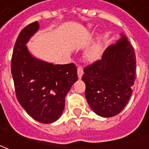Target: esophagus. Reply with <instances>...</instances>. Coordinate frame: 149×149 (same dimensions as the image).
Returning a JSON list of instances; mask_svg holds the SVG:
<instances>
[{
  "mask_svg": "<svg viewBox=\"0 0 149 149\" xmlns=\"http://www.w3.org/2000/svg\"><path fill=\"white\" fill-rule=\"evenodd\" d=\"M77 72H78V77L79 78V79H81V77H82V75H83V74H84L83 68H82V67H80V66H79L77 69Z\"/></svg>",
  "mask_w": 149,
  "mask_h": 149,
  "instance_id": "obj_1",
  "label": "esophagus"
}]
</instances>
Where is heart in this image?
Instances as JSON below:
<instances>
[{"label": "heart", "instance_id": "heart-1", "mask_svg": "<svg viewBox=\"0 0 149 149\" xmlns=\"http://www.w3.org/2000/svg\"><path fill=\"white\" fill-rule=\"evenodd\" d=\"M100 53H101V46H100V44L98 43L89 49L86 56L88 60H95L100 56Z\"/></svg>", "mask_w": 149, "mask_h": 149}]
</instances>
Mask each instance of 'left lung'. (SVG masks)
I'll return each instance as SVG.
<instances>
[{
	"label": "left lung",
	"instance_id": "obj_1",
	"mask_svg": "<svg viewBox=\"0 0 149 149\" xmlns=\"http://www.w3.org/2000/svg\"><path fill=\"white\" fill-rule=\"evenodd\" d=\"M104 50L101 60L84 69L87 102L96 114L109 118L118 114L128 104L136 79L134 50L127 37Z\"/></svg>",
	"mask_w": 149,
	"mask_h": 149
}]
</instances>
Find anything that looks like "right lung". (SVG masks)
<instances>
[{
  "instance_id": "1",
  "label": "right lung",
  "mask_w": 149,
  "mask_h": 149,
  "mask_svg": "<svg viewBox=\"0 0 149 149\" xmlns=\"http://www.w3.org/2000/svg\"><path fill=\"white\" fill-rule=\"evenodd\" d=\"M39 30L37 21L19 34L11 58V74L16 98L34 119L51 123L65 109L66 95L78 79L74 64L53 65L34 57L26 43Z\"/></svg>"
}]
</instances>
